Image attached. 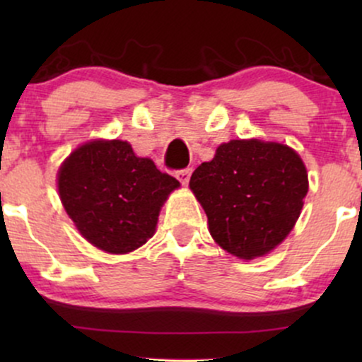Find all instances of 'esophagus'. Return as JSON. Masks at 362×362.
I'll list each match as a JSON object with an SVG mask.
<instances>
[{
	"mask_svg": "<svg viewBox=\"0 0 362 362\" xmlns=\"http://www.w3.org/2000/svg\"><path fill=\"white\" fill-rule=\"evenodd\" d=\"M190 175H192V168H185V170H180V172H177V178L180 180L182 185L189 184Z\"/></svg>",
	"mask_w": 362,
	"mask_h": 362,
	"instance_id": "1",
	"label": "esophagus"
}]
</instances>
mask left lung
Instances as JSON below:
<instances>
[{
    "mask_svg": "<svg viewBox=\"0 0 362 362\" xmlns=\"http://www.w3.org/2000/svg\"><path fill=\"white\" fill-rule=\"evenodd\" d=\"M189 187L206 211L214 242L252 260L291 233L308 194V173L286 144L233 139L195 168Z\"/></svg>",
    "mask_w": 362,
    "mask_h": 362,
    "instance_id": "left-lung-1",
    "label": "left lung"
}]
</instances>
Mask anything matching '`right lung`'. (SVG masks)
<instances>
[{
  "label": "right lung",
  "instance_id": "obj_1",
  "mask_svg": "<svg viewBox=\"0 0 362 362\" xmlns=\"http://www.w3.org/2000/svg\"><path fill=\"white\" fill-rule=\"evenodd\" d=\"M178 187L177 178L120 139L81 144L57 172L66 213L83 238L107 253H129L146 243L161 206Z\"/></svg>",
  "mask_w": 362,
  "mask_h": 362
}]
</instances>
